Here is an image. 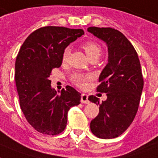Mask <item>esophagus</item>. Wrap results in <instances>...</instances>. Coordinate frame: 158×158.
<instances>
[{
	"label": "esophagus",
	"mask_w": 158,
	"mask_h": 158,
	"mask_svg": "<svg viewBox=\"0 0 158 158\" xmlns=\"http://www.w3.org/2000/svg\"><path fill=\"white\" fill-rule=\"evenodd\" d=\"M81 102L83 104H88L89 103V101H88V96L87 94H83L81 95Z\"/></svg>",
	"instance_id": "34e87169"
}]
</instances>
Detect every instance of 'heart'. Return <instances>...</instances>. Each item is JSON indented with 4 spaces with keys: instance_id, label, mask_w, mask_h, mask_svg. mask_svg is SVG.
<instances>
[{
    "instance_id": "b5f03b06",
    "label": "heart",
    "mask_w": 158,
    "mask_h": 158,
    "mask_svg": "<svg viewBox=\"0 0 158 158\" xmlns=\"http://www.w3.org/2000/svg\"><path fill=\"white\" fill-rule=\"evenodd\" d=\"M81 47L85 51L86 54L88 55V57H89L90 60H92V59L97 60L101 57V48L99 44L97 43V42L92 41V40H88V41L83 42L81 44ZM70 52H71V49H70V47H66L63 50L62 55H61L62 62L65 63L68 61V59L70 57ZM89 79H90L89 75L75 73L70 77V81L73 84H75V86L79 87V88H84L86 85V82L88 81Z\"/></svg>"
}]
</instances>
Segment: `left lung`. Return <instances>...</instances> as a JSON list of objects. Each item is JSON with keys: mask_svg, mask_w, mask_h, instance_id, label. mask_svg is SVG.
Instances as JSON below:
<instances>
[{"mask_svg": "<svg viewBox=\"0 0 158 158\" xmlns=\"http://www.w3.org/2000/svg\"><path fill=\"white\" fill-rule=\"evenodd\" d=\"M89 32L107 44L108 63L99 77L97 91L106 93L107 99L90 96L88 100L100 106L99 114L90 123L92 132L101 139L121 135L134 120L143 87L138 54L127 38L111 27L88 28Z\"/></svg>", "mask_w": 158, "mask_h": 158, "instance_id": "left-lung-1", "label": "left lung"}]
</instances>
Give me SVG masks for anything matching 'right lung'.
<instances>
[{"instance_id":"1","label":"right lung","mask_w":158,"mask_h":158,"mask_svg":"<svg viewBox=\"0 0 158 158\" xmlns=\"http://www.w3.org/2000/svg\"><path fill=\"white\" fill-rule=\"evenodd\" d=\"M84 34L82 29L44 27L28 35L15 61V83L22 111L38 132L56 135L65 130L70 107L80 103V93L66 86L61 94L51 88L52 69L62 63L63 50Z\"/></svg>"}]
</instances>
